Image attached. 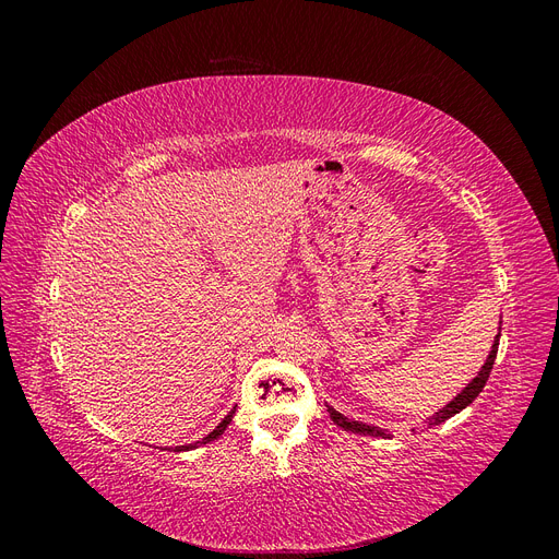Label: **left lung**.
<instances>
[{"mask_svg":"<svg viewBox=\"0 0 559 559\" xmlns=\"http://www.w3.org/2000/svg\"><path fill=\"white\" fill-rule=\"evenodd\" d=\"M499 337H501V321H499V333L495 335V343H492V349H489V354H487V359H485V364L480 366V370H478V376L473 378L460 394H456L450 403H445L441 411H436L431 417H427V421H429V427H438V425H443L445 419H450V417H454L456 413H462L466 405H471L473 401H476V396L483 392V386H485V382H487V378H489V373H492V366H495V359H497V349H499ZM326 411H329V415H331V419L335 421L337 427H343L345 431H352V433H361V436H376V438H386L389 433H386V429H380V427H376V425H366V421H359V419H349V417H345L343 413H337L333 405H326Z\"/></svg>","mask_w":559,"mask_h":559,"instance_id":"8db88e82","label":"left lung"}]
</instances>
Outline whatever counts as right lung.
<instances>
[{
    "label": "right lung",
    "instance_id": "add662e5",
    "mask_svg": "<svg viewBox=\"0 0 559 559\" xmlns=\"http://www.w3.org/2000/svg\"><path fill=\"white\" fill-rule=\"evenodd\" d=\"M233 415H235V408L222 419V421H218V427L216 429H212L205 438H200V441H195V443H186V445H177L175 450L177 452H189V450H195V448H200V445H207V443H212V441H216V438L218 436H222L226 429H228V425H230V419H233Z\"/></svg>",
    "mask_w": 559,
    "mask_h": 559
}]
</instances>
